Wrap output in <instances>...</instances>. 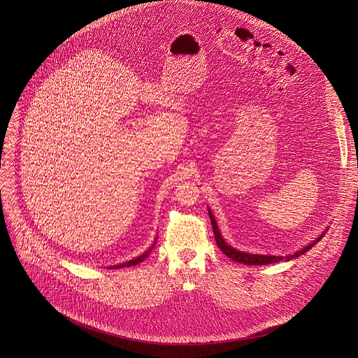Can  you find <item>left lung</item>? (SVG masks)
Returning <instances> with one entry per match:
<instances>
[{"instance_id": "8db88e82", "label": "left lung", "mask_w": 358, "mask_h": 358, "mask_svg": "<svg viewBox=\"0 0 358 358\" xmlns=\"http://www.w3.org/2000/svg\"><path fill=\"white\" fill-rule=\"evenodd\" d=\"M209 216H210V220H212V227H213V234H215V241L217 243V247L223 251V254L227 255L228 258L236 261V262H242V264H247V266H266V264H273V262H278V261H283V259H293V258H297L299 255L305 254L306 251H309L315 243H317L319 241H321L324 238V235L317 236L312 243H309V245H306L303 250L297 251L296 254L293 255H287L286 258L283 257H275V255H257V254H248V252H242V251H238L232 247H229L227 242H224V239L222 238L220 232H219V228H217V223L215 220V216L212 215V212L209 210Z\"/></svg>"}]
</instances>
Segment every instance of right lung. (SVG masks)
Instances as JSON below:
<instances>
[{"label":"right lung","mask_w":358,"mask_h":358,"mask_svg":"<svg viewBox=\"0 0 358 358\" xmlns=\"http://www.w3.org/2000/svg\"><path fill=\"white\" fill-rule=\"evenodd\" d=\"M154 245H155V242H154ZM154 245L150 247V248H149L146 252H143L142 255H139V257H136V258H134V259H130V261H127V262H123V264H119V266H113V267H115V268H116V267H117V268H119V267H122V268H123V267H131V266H136V264H139V262H142V261H143V259H145V258L149 255V252L152 251ZM113 267H111V268H113Z\"/></svg>","instance_id":"right-lung-1"}]
</instances>
